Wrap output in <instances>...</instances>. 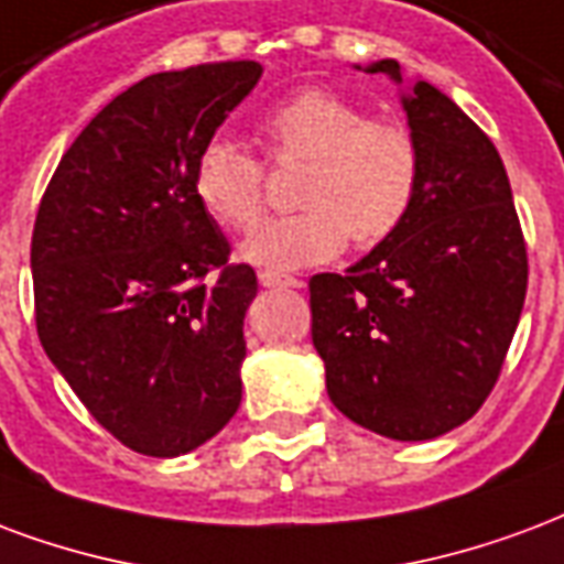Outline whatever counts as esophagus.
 Listing matches in <instances>:
<instances>
[{"label": "esophagus", "mask_w": 564, "mask_h": 564, "mask_svg": "<svg viewBox=\"0 0 564 564\" xmlns=\"http://www.w3.org/2000/svg\"><path fill=\"white\" fill-rule=\"evenodd\" d=\"M260 283L265 290H302L304 281L290 278V274H278V271H260Z\"/></svg>", "instance_id": "esophagus-1"}]
</instances>
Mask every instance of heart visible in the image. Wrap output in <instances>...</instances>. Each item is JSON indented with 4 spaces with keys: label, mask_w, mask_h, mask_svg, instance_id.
I'll return each mask as SVG.
<instances>
[{
    "label": "heart",
    "mask_w": 564,
    "mask_h": 564,
    "mask_svg": "<svg viewBox=\"0 0 564 564\" xmlns=\"http://www.w3.org/2000/svg\"><path fill=\"white\" fill-rule=\"evenodd\" d=\"M262 133L278 161L307 158L299 178L304 208L265 220L241 241L239 260L265 271H293L335 260L349 236L358 245L388 239L406 220L421 182V154L410 128L367 119L358 104L328 89H302L265 110ZM262 164L229 137H212L194 164V197L227 229L262 215Z\"/></svg>",
    "instance_id": "b5f03b06"
}]
</instances>
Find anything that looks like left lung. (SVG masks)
Returning a JSON list of instances; mask_svg holds the SVG:
<instances>
[{"mask_svg": "<svg viewBox=\"0 0 564 564\" xmlns=\"http://www.w3.org/2000/svg\"><path fill=\"white\" fill-rule=\"evenodd\" d=\"M356 68L400 86L421 182L388 239L344 274L311 278L314 346L346 419L388 440H436L473 419L502 370L527 245L490 137L400 62Z\"/></svg>", "mask_w": 564, "mask_h": 564, "instance_id": "obj_1", "label": "left lung"}]
</instances>
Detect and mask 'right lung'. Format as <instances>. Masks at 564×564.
I'll return each mask as SVG.
<instances>
[{
  "label": "right lung",
  "instance_id": "1",
  "mask_svg": "<svg viewBox=\"0 0 564 564\" xmlns=\"http://www.w3.org/2000/svg\"><path fill=\"white\" fill-rule=\"evenodd\" d=\"M257 62L164 70L116 95L62 154L32 232L37 337L116 440L178 457L241 403L250 265L194 197L199 149Z\"/></svg>",
  "mask_w": 564,
  "mask_h": 564
}]
</instances>
